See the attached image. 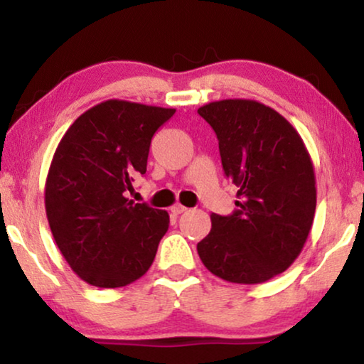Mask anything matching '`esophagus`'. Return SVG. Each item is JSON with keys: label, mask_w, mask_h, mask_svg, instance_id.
<instances>
[{"label": "esophagus", "mask_w": 364, "mask_h": 364, "mask_svg": "<svg viewBox=\"0 0 364 364\" xmlns=\"http://www.w3.org/2000/svg\"><path fill=\"white\" fill-rule=\"evenodd\" d=\"M186 210H187V207L181 205V203H173V205L171 207V212L176 213V215H178V213H183Z\"/></svg>", "instance_id": "obj_1"}]
</instances>
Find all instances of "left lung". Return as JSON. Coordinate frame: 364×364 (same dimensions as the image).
<instances>
[{
	"label": "left lung",
	"instance_id": "8db88e82",
	"mask_svg": "<svg viewBox=\"0 0 364 364\" xmlns=\"http://www.w3.org/2000/svg\"><path fill=\"white\" fill-rule=\"evenodd\" d=\"M197 112L215 131L223 172L238 187L237 210L212 213L198 257L225 282L270 280L296 260L310 235L316 208L310 154L296 129L258 101L223 99Z\"/></svg>",
	"mask_w": 364,
	"mask_h": 364
}]
</instances>
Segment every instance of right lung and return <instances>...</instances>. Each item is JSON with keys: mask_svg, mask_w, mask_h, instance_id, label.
<instances>
[{"mask_svg": "<svg viewBox=\"0 0 364 364\" xmlns=\"http://www.w3.org/2000/svg\"><path fill=\"white\" fill-rule=\"evenodd\" d=\"M176 109L109 99L87 109L58 144L44 205L54 242L89 285L119 288L151 268L168 213L126 197L147 171L152 136Z\"/></svg>", "mask_w": 364, "mask_h": 364, "instance_id": "right-lung-1", "label": "right lung"}]
</instances>
